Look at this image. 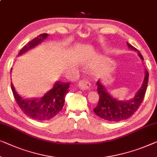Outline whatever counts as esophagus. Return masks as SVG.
I'll list each match as a JSON object with an SVG mask.
<instances>
[{
	"mask_svg": "<svg viewBox=\"0 0 157 157\" xmlns=\"http://www.w3.org/2000/svg\"><path fill=\"white\" fill-rule=\"evenodd\" d=\"M78 86L79 89L82 90H87L90 88L91 84L89 81L87 80H81L79 81Z\"/></svg>",
	"mask_w": 157,
	"mask_h": 157,
	"instance_id": "1",
	"label": "esophagus"
}]
</instances>
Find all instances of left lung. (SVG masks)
<instances>
[{
  "instance_id": "1",
  "label": "left lung",
  "mask_w": 157,
  "mask_h": 157,
  "mask_svg": "<svg viewBox=\"0 0 157 157\" xmlns=\"http://www.w3.org/2000/svg\"><path fill=\"white\" fill-rule=\"evenodd\" d=\"M127 45L131 50H134L138 52V56L142 60L143 56L137 48L133 47L132 45L127 42ZM149 73L145 70V76L140 87L133 99L128 101H120L112 97L107 92L106 88L102 85L100 80L97 82V92L99 95V99L97 106L94 109V112L96 115L104 120L110 122H118V121L126 120L134 114L135 111L141 104L145 95L147 84H148Z\"/></svg>"
}]
</instances>
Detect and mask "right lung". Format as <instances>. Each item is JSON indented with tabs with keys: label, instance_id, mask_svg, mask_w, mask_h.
I'll list each match as a JSON object with an SVG mask.
<instances>
[{
	"label": "right lung",
	"instance_id": "1",
	"mask_svg": "<svg viewBox=\"0 0 157 157\" xmlns=\"http://www.w3.org/2000/svg\"><path fill=\"white\" fill-rule=\"evenodd\" d=\"M48 36V34H41L27 43L21 49L19 56L33 48L41 44ZM12 70V69H11ZM69 82L57 81L53 87L45 94L40 99H25L16 92L11 82V89L13 96L19 107L25 115L34 120L39 121H48L55 117L61 111L65 104V97L68 92Z\"/></svg>",
	"mask_w": 157,
	"mask_h": 157
}]
</instances>
